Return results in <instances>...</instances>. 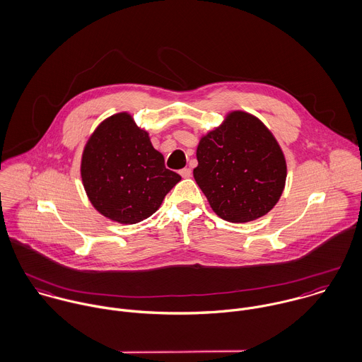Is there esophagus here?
<instances>
[{
	"label": "esophagus",
	"mask_w": 362,
	"mask_h": 362,
	"mask_svg": "<svg viewBox=\"0 0 362 362\" xmlns=\"http://www.w3.org/2000/svg\"><path fill=\"white\" fill-rule=\"evenodd\" d=\"M180 176H182V177H185V179H187V177H190V176H192V170H190L189 168H185V169H182V170H180Z\"/></svg>",
	"instance_id": "1"
}]
</instances>
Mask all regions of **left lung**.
<instances>
[{
  "mask_svg": "<svg viewBox=\"0 0 362 362\" xmlns=\"http://www.w3.org/2000/svg\"><path fill=\"white\" fill-rule=\"evenodd\" d=\"M193 176L218 217L249 222L279 203L287 180V160L273 133L256 116L230 110L202 136Z\"/></svg>",
  "mask_w": 362,
  "mask_h": 362,
  "instance_id": "1",
  "label": "left lung"
}]
</instances>
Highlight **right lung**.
Segmentation results:
<instances>
[{
  "mask_svg": "<svg viewBox=\"0 0 362 362\" xmlns=\"http://www.w3.org/2000/svg\"><path fill=\"white\" fill-rule=\"evenodd\" d=\"M81 177L93 209L124 225L151 217L182 180L165 168L163 155L129 112L106 117L93 130L82 151Z\"/></svg>",
  "mask_w": 362,
  "mask_h": 362,
  "instance_id": "1",
  "label": "right lung"
}]
</instances>
